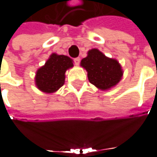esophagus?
Returning a JSON list of instances; mask_svg holds the SVG:
<instances>
[{
    "label": "esophagus",
    "mask_w": 157,
    "mask_h": 157,
    "mask_svg": "<svg viewBox=\"0 0 157 157\" xmlns=\"http://www.w3.org/2000/svg\"><path fill=\"white\" fill-rule=\"evenodd\" d=\"M74 63H75L76 65H78L79 64V63H80V58L79 57H76V58H74Z\"/></svg>",
    "instance_id": "34e87169"
}]
</instances>
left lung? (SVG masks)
Segmentation results:
<instances>
[{
    "instance_id": "obj_1",
    "label": "left lung",
    "mask_w": 157,
    "mask_h": 157,
    "mask_svg": "<svg viewBox=\"0 0 157 157\" xmlns=\"http://www.w3.org/2000/svg\"><path fill=\"white\" fill-rule=\"evenodd\" d=\"M80 64L86 70L90 83L100 90H108L116 86L123 75L117 60L105 57L98 49L90 50Z\"/></svg>"
}]
</instances>
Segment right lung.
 Segmentation results:
<instances>
[{
  "mask_svg": "<svg viewBox=\"0 0 157 157\" xmlns=\"http://www.w3.org/2000/svg\"><path fill=\"white\" fill-rule=\"evenodd\" d=\"M73 66V61L64 55L52 53L45 64L37 70L35 81L40 91L52 94L63 86L65 71Z\"/></svg>",
  "mask_w": 157,
  "mask_h": 157,
  "instance_id": "obj_1",
  "label": "right lung"
}]
</instances>
